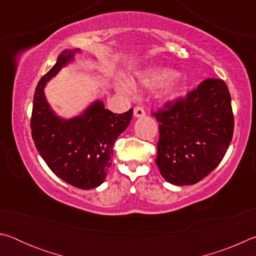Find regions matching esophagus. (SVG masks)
<instances>
[{
    "label": "esophagus",
    "instance_id": "34e87169",
    "mask_svg": "<svg viewBox=\"0 0 256 256\" xmlns=\"http://www.w3.org/2000/svg\"><path fill=\"white\" fill-rule=\"evenodd\" d=\"M144 115H146V112L141 106L134 107V116H136V118H142V116Z\"/></svg>",
    "mask_w": 256,
    "mask_h": 256
}]
</instances>
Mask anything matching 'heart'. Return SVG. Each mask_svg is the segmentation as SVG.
Returning <instances> with one entry per match:
<instances>
[{"label": "heart", "mask_w": 256, "mask_h": 256, "mask_svg": "<svg viewBox=\"0 0 256 256\" xmlns=\"http://www.w3.org/2000/svg\"><path fill=\"white\" fill-rule=\"evenodd\" d=\"M177 76V73L170 68H154V70L146 71L138 78V82L142 86L148 89H157L160 86L170 84ZM183 92V86H176L167 92L166 98L168 100H172Z\"/></svg>", "instance_id": "1"}]
</instances>
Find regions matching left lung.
Segmentation results:
<instances>
[{"mask_svg":"<svg viewBox=\"0 0 256 256\" xmlns=\"http://www.w3.org/2000/svg\"><path fill=\"white\" fill-rule=\"evenodd\" d=\"M152 115L159 122L156 164L168 183L192 185L222 162L232 138V98L224 80L206 79Z\"/></svg>","mask_w":256,"mask_h":256,"instance_id":"1","label":"left lung"}]
</instances>
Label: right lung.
Segmentation results:
<instances>
[{
    "mask_svg": "<svg viewBox=\"0 0 256 256\" xmlns=\"http://www.w3.org/2000/svg\"><path fill=\"white\" fill-rule=\"evenodd\" d=\"M76 52L64 50L38 82L30 126L34 146L50 170L74 188L90 190L105 180L115 140L128 126L133 110L114 114L98 100L70 120L60 118L52 110L44 94L45 86L71 62Z\"/></svg>",
    "mask_w": 256,
    "mask_h": 256,
    "instance_id": "right-lung-1",
    "label": "right lung"
}]
</instances>
